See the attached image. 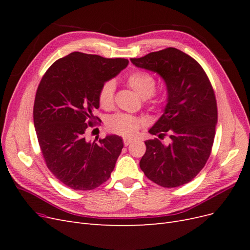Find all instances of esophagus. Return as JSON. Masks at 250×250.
<instances>
[{
	"label": "esophagus",
	"mask_w": 250,
	"mask_h": 250,
	"mask_svg": "<svg viewBox=\"0 0 250 250\" xmlns=\"http://www.w3.org/2000/svg\"><path fill=\"white\" fill-rule=\"evenodd\" d=\"M123 142H124V145H125V146H128V145H129V144H131V143L133 142V139H130V138H125V139L123 140Z\"/></svg>",
	"instance_id": "34e87169"
}]
</instances>
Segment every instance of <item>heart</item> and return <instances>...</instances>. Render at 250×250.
<instances>
[{
	"label": "heart",
	"mask_w": 250,
	"mask_h": 250,
	"mask_svg": "<svg viewBox=\"0 0 250 250\" xmlns=\"http://www.w3.org/2000/svg\"><path fill=\"white\" fill-rule=\"evenodd\" d=\"M126 83L142 99H148L153 95L155 89V79L150 74L143 71H134L130 73L126 78ZM113 93H115L113 82H105L98 95L100 107L103 109H110L112 107ZM161 102L162 99H157L155 101L156 104ZM106 125L112 132L123 135V137H132L142 124L138 118L126 115V113H118V115H113L108 118Z\"/></svg>",
	"instance_id": "1"
}]
</instances>
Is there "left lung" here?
Returning <instances> with one entry per match:
<instances>
[{
    "label": "left lung",
    "mask_w": 250,
    "mask_h": 250,
    "mask_svg": "<svg viewBox=\"0 0 250 250\" xmlns=\"http://www.w3.org/2000/svg\"><path fill=\"white\" fill-rule=\"evenodd\" d=\"M130 60L160 75L167 87V104L149 132L160 139L168 134L169 144L146 141L140 167L164 188L190 183L208 160L216 134L217 103L207 74L194 58L175 48Z\"/></svg>",
    "instance_id": "obj_1"
}]
</instances>
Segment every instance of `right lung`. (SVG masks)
<instances>
[{
	"label": "right lung",
	"instance_id": "right-lung-1",
	"mask_svg": "<svg viewBox=\"0 0 250 250\" xmlns=\"http://www.w3.org/2000/svg\"><path fill=\"white\" fill-rule=\"evenodd\" d=\"M128 62L73 52L56 60L37 87L33 120L42 153L54 176L73 190H94L115 169L122 138L108 134L88 142L85 131L96 120L100 88Z\"/></svg>",
	"mask_w": 250,
	"mask_h": 250
}]
</instances>
